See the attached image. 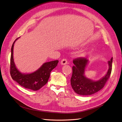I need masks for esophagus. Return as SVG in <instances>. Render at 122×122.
I'll use <instances>...</instances> for the list:
<instances>
[{"mask_svg":"<svg viewBox=\"0 0 122 122\" xmlns=\"http://www.w3.org/2000/svg\"><path fill=\"white\" fill-rule=\"evenodd\" d=\"M67 62H68V61L67 60H66V59H62V60L61 61V64L62 65H65L67 64Z\"/></svg>","mask_w":122,"mask_h":122,"instance_id":"34e87169","label":"esophagus"}]
</instances>
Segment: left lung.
Here are the masks:
<instances>
[{
	"instance_id": "1",
	"label": "left lung",
	"mask_w": 122,
	"mask_h": 122,
	"mask_svg": "<svg viewBox=\"0 0 122 122\" xmlns=\"http://www.w3.org/2000/svg\"><path fill=\"white\" fill-rule=\"evenodd\" d=\"M113 58L108 61V70L106 74L101 79L95 81L87 78L84 73L88 64L86 58H78L73 60L72 75L71 78L72 87L76 93L81 96L94 94L104 87L107 80L109 78L112 70Z\"/></svg>"
}]
</instances>
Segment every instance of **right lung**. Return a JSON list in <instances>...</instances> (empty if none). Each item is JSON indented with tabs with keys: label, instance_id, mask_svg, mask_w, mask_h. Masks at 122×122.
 <instances>
[{
	"label": "right lung",
	"instance_id": "right-lung-1",
	"mask_svg": "<svg viewBox=\"0 0 122 122\" xmlns=\"http://www.w3.org/2000/svg\"><path fill=\"white\" fill-rule=\"evenodd\" d=\"M19 38L15 40L11 48L10 66L11 77L14 81L25 88L33 91L39 90L47 83L50 73L54 68L56 67L58 61L56 60L45 62L41 67L32 73H21L17 68L13 57L14 44Z\"/></svg>",
	"mask_w": 122,
	"mask_h": 122
}]
</instances>
